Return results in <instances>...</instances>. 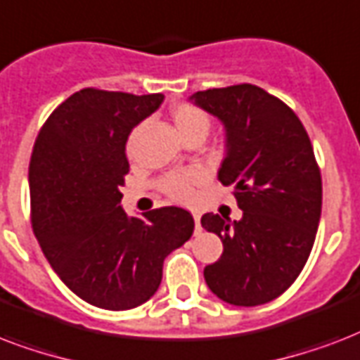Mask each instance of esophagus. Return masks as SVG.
I'll return each mask as SVG.
<instances>
[{
    "mask_svg": "<svg viewBox=\"0 0 360 360\" xmlns=\"http://www.w3.org/2000/svg\"><path fill=\"white\" fill-rule=\"evenodd\" d=\"M193 219H195V235H199L202 227H200V216L199 214H193Z\"/></svg>",
    "mask_w": 360,
    "mask_h": 360,
    "instance_id": "34e87169",
    "label": "esophagus"
}]
</instances>
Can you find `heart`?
Returning a JSON list of instances; mask_svg holds the SVG:
<instances>
[{"instance_id": "b5f03b06", "label": "heart", "mask_w": 360, "mask_h": 360, "mask_svg": "<svg viewBox=\"0 0 360 360\" xmlns=\"http://www.w3.org/2000/svg\"><path fill=\"white\" fill-rule=\"evenodd\" d=\"M172 122L180 131L184 139L191 135H206L210 131V116L206 110L193 105V103H180L172 108ZM136 131H133L127 141V152L133 150L135 144ZM200 178L199 171H184V172H169L161 178L158 186L165 195L174 200H188L191 195V186Z\"/></svg>"}]
</instances>
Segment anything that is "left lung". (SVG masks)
Returning <instances> with one entry per match:
<instances>
[{"instance_id":"1","label":"left lung","mask_w":360,"mask_h":360,"mask_svg":"<svg viewBox=\"0 0 360 360\" xmlns=\"http://www.w3.org/2000/svg\"><path fill=\"white\" fill-rule=\"evenodd\" d=\"M191 101L224 122L218 180L235 188L242 210L238 221L200 218L224 242L221 257L205 266L206 285L229 304L270 302L302 272L321 218V172L310 136L285 103L259 86L212 88Z\"/></svg>"}]
</instances>
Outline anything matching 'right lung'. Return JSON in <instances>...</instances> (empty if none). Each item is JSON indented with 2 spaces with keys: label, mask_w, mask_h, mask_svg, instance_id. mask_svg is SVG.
I'll use <instances>...</instances> for the list:
<instances>
[{
  "label": "right lung",
  "mask_w": 360,
  "mask_h": 360,
  "mask_svg": "<svg viewBox=\"0 0 360 360\" xmlns=\"http://www.w3.org/2000/svg\"><path fill=\"white\" fill-rule=\"evenodd\" d=\"M163 94L84 88L39 131L30 161L32 227L44 257L77 297L103 310H131L158 291L163 261L193 235L178 206L142 218L122 210L131 129L158 110Z\"/></svg>",
  "instance_id": "obj_1"
}]
</instances>
